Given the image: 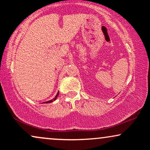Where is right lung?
<instances>
[{
    "label": "right lung",
    "mask_w": 150,
    "mask_h": 150,
    "mask_svg": "<svg viewBox=\"0 0 150 150\" xmlns=\"http://www.w3.org/2000/svg\"><path fill=\"white\" fill-rule=\"evenodd\" d=\"M58 94H59V92H58L57 93V94H56V97H55L54 98H53V99H51V100H49V101H46V102H44V103H45V104H49V103H51V102H53V101H55V100H56V99H57V97H58Z\"/></svg>",
    "instance_id": "1"
}]
</instances>
